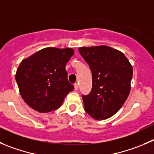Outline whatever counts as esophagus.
Instances as JSON below:
<instances>
[{"label":"esophagus","mask_w":154,"mask_h":154,"mask_svg":"<svg viewBox=\"0 0 154 154\" xmlns=\"http://www.w3.org/2000/svg\"><path fill=\"white\" fill-rule=\"evenodd\" d=\"M74 88H75V90H78L79 89V84L78 83H75L74 84Z\"/></svg>","instance_id":"obj_1"}]
</instances>
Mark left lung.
Listing matches in <instances>:
<instances>
[{"instance_id": "1", "label": "left lung", "mask_w": 154, "mask_h": 154, "mask_svg": "<svg viewBox=\"0 0 154 154\" xmlns=\"http://www.w3.org/2000/svg\"><path fill=\"white\" fill-rule=\"evenodd\" d=\"M79 51L92 72L91 91L82 96L85 110L94 119H106L129 95L132 66L123 53L106 45L82 47Z\"/></svg>"}]
</instances>
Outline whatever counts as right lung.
<instances>
[{"label": "right lung", "mask_w": 154, "mask_h": 154, "mask_svg": "<svg viewBox=\"0 0 154 154\" xmlns=\"http://www.w3.org/2000/svg\"><path fill=\"white\" fill-rule=\"evenodd\" d=\"M74 54L72 48H44L23 60L16 73L21 97L34 110L51 112L62 105L74 89L67 79L66 65Z\"/></svg>", "instance_id": "add662e5"}]
</instances>
